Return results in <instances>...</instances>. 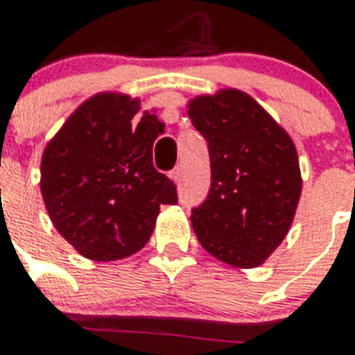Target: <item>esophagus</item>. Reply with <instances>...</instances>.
Masks as SVG:
<instances>
[{
    "label": "esophagus",
    "mask_w": 355,
    "mask_h": 355,
    "mask_svg": "<svg viewBox=\"0 0 355 355\" xmlns=\"http://www.w3.org/2000/svg\"><path fill=\"white\" fill-rule=\"evenodd\" d=\"M171 178L175 180V182H180L182 180V166H177L175 169L171 171Z\"/></svg>",
    "instance_id": "obj_1"
}]
</instances>
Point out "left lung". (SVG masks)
Wrapping results in <instances>:
<instances>
[{"mask_svg":"<svg viewBox=\"0 0 355 355\" xmlns=\"http://www.w3.org/2000/svg\"><path fill=\"white\" fill-rule=\"evenodd\" d=\"M208 141L211 184L191 210L195 236L225 263L252 269L291 228L302 178L293 139L245 92L227 88L188 105Z\"/></svg>","mask_w":355,"mask_h":355,"instance_id":"1","label":"left lung"}]
</instances>
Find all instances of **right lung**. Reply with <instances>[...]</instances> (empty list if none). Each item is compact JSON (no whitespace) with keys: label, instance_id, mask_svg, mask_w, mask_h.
<instances>
[{"label":"right lung","instance_id":"1","mask_svg":"<svg viewBox=\"0 0 355 355\" xmlns=\"http://www.w3.org/2000/svg\"><path fill=\"white\" fill-rule=\"evenodd\" d=\"M139 99L103 92L64 123L42 155L40 189L60 236L94 261L132 256L149 241L177 186L153 166L162 123L149 112L134 127Z\"/></svg>","mask_w":355,"mask_h":355}]
</instances>
